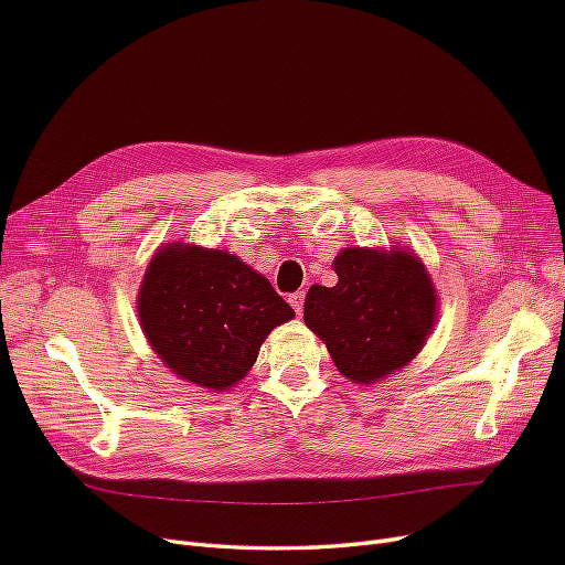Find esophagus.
Listing matches in <instances>:
<instances>
[{
    "label": "esophagus",
    "instance_id": "34e87169",
    "mask_svg": "<svg viewBox=\"0 0 565 565\" xmlns=\"http://www.w3.org/2000/svg\"><path fill=\"white\" fill-rule=\"evenodd\" d=\"M303 299H306L303 292H292V295H289V299H287L289 306H292V309L297 311V316L303 311Z\"/></svg>",
    "mask_w": 565,
    "mask_h": 565
}]
</instances>
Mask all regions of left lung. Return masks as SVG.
<instances>
[{
	"instance_id": "1",
	"label": "left lung",
	"mask_w": 565,
	"mask_h": 565,
	"mask_svg": "<svg viewBox=\"0 0 565 565\" xmlns=\"http://www.w3.org/2000/svg\"><path fill=\"white\" fill-rule=\"evenodd\" d=\"M334 287L313 285L303 322L328 347L337 370L358 384L380 382L422 351L436 322V289L413 252L347 247Z\"/></svg>"
}]
</instances>
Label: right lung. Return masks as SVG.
Segmentation results:
<instances>
[{
	"label": "right lung",
	"instance_id": "1",
	"mask_svg": "<svg viewBox=\"0 0 565 565\" xmlns=\"http://www.w3.org/2000/svg\"><path fill=\"white\" fill-rule=\"evenodd\" d=\"M139 318L148 344L177 377L226 391L295 309L237 256L172 243L146 268Z\"/></svg>",
	"mask_w": 565,
	"mask_h": 565
}]
</instances>
